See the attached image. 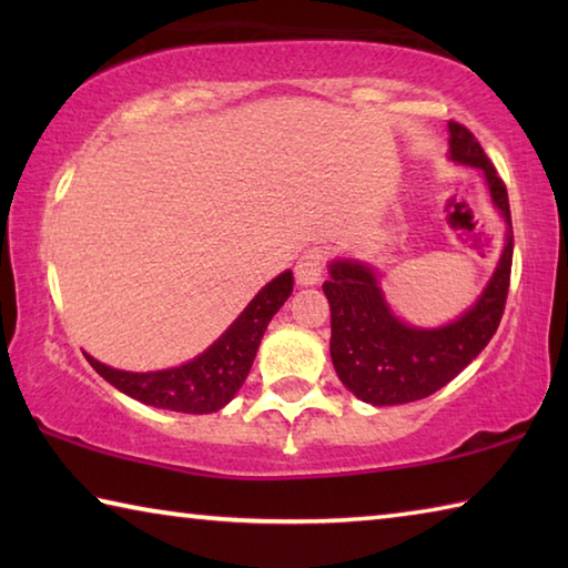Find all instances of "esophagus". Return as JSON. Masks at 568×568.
<instances>
[{"label": "esophagus", "instance_id": "obj_1", "mask_svg": "<svg viewBox=\"0 0 568 568\" xmlns=\"http://www.w3.org/2000/svg\"><path fill=\"white\" fill-rule=\"evenodd\" d=\"M325 267V253L321 247H311L297 257L295 263V281L297 285H315L321 281Z\"/></svg>", "mask_w": 568, "mask_h": 568}]
</instances>
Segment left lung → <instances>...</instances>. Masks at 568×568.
Segmentation results:
<instances>
[{
	"label": "left lung",
	"instance_id": "left-lung-1",
	"mask_svg": "<svg viewBox=\"0 0 568 568\" xmlns=\"http://www.w3.org/2000/svg\"><path fill=\"white\" fill-rule=\"evenodd\" d=\"M448 132L450 160L484 170L494 205L508 225L501 261L478 301L440 328H413L398 321L383 297L376 271L365 263L328 265L323 293L331 303L333 368L353 396L373 406H398L444 388L494 338L506 307L514 257L508 192L474 132L458 122H448Z\"/></svg>",
	"mask_w": 568,
	"mask_h": 568
}]
</instances>
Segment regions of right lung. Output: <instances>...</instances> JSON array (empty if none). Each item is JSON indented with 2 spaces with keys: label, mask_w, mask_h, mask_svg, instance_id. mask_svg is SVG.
<instances>
[{
  "label": "right lung",
  "mask_w": 568,
  "mask_h": 568,
  "mask_svg": "<svg viewBox=\"0 0 568 568\" xmlns=\"http://www.w3.org/2000/svg\"><path fill=\"white\" fill-rule=\"evenodd\" d=\"M291 293L293 273L285 271L247 303L237 321L205 353L178 368L130 373L110 368V365L94 361L92 355H84V358L104 381L145 406L178 413H215L233 400L245 383L267 323L273 321V315L281 311Z\"/></svg>",
  "instance_id": "right-lung-1"
}]
</instances>
